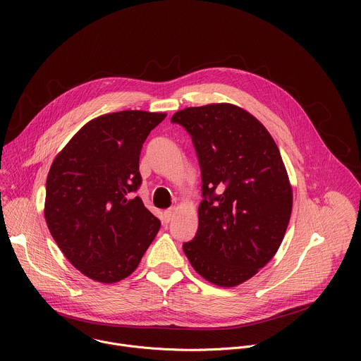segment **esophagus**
Here are the masks:
<instances>
[{
  "mask_svg": "<svg viewBox=\"0 0 361 361\" xmlns=\"http://www.w3.org/2000/svg\"><path fill=\"white\" fill-rule=\"evenodd\" d=\"M176 213H177V209H174V207L166 210V213H164V220H166L167 223H170V221L176 217Z\"/></svg>",
  "mask_w": 361,
  "mask_h": 361,
  "instance_id": "34e87169",
  "label": "esophagus"
}]
</instances>
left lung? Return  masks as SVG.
<instances>
[{"instance_id":"obj_1","label":"left lung","mask_w":361,"mask_h":361,"mask_svg":"<svg viewBox=\"0 0 361 361\" xmlns=\"http://www.w3.org/2000/svg\"><path fill=\"white\" fill-rule=\"evenodd\" d=\"M171 123L191 135L202 183L198 230L183 250L207 281L238 286L273 259L290 221L279 147L259 120L224 102L184 109Z\"/></svg>"}]
</instances>
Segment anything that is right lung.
<instances>
[{"label": "right lung", "instance_id": "1", "mask_svg": "<svg viewBox=\"0 0 361 361\" xmlns=\"http://www.w3.org/2000/svg\"><path fill=\"white\" fill-rule=\"evenodd\" d=\"M167 114L118 111L87 123L61 149L45 184V221L67 260L99 283L128 277L160 230L133 194L142 144Z\"/></svg>", "mask_w": 361, "mask_h": 361}]
</instances>
